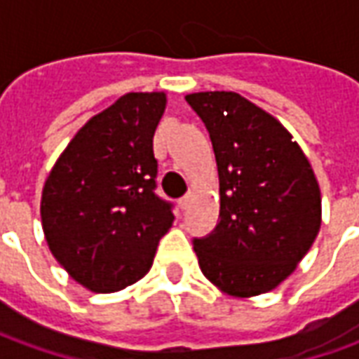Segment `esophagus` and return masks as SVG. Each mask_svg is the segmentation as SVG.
I'll use <instances>...</instances> for the list:
<instances>
[{"mask_svg": "<svg viewBox=\"0 0 359 359\" xmlns=\"http://www.w3.org/2000/svg\"><path fill=\"white\" fill-rule=\"evenodd\" d=\"M188 202H190V194L182 196V198H180V200H179V208H180V210H187Z\"/></svg>", "mask_w": 359, "mask_h": 359, "instance_id": "obj_1", "label": "esophagus"}]
</instances>
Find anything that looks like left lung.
Wrapping results in <instances>:
<instances>
[{"label":"left lung","mask_w":359,"mask_h":359,"mask_svg":"<svg viewBox=\"0 0 359 359\" xmlns=\"http://www.w3.org/2000/svg\"><path fill=\"white\" fill-rule=\"evenodd\" d=\"M187 102L210 133L221 196L215 229L192 241L200 269L226 294L269 292L319 233L316 175L285 126L246 97L198 92Z\"/></svg>","instance_id":"1"}]
</instances>
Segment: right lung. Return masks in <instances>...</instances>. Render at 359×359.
Listing matches in <instances>:
<instances>
[{
    "label": "right lung",
    "instance_id": "obj_1",
    "mask_svg": "<svg viewBox=\"0 0 359 359\" xmlns=\"http://www.w3.org/2000/svg\"><path fill=\"white\" fill-rule=\"evenodd\" d=\"M161 92H133L82 126L51 169L42 226L51 254L94 292H115L151 267L175 215L156 194L154 134Z\"/></svg>",
    "mask_w": 359,
    "mask_h": 359
}]
</instances>
